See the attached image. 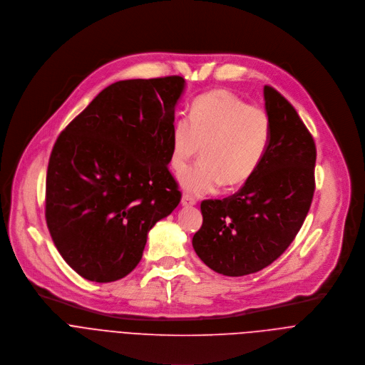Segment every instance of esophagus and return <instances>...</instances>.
Returning a JSON list of instances; mask_svg holds the SVG:
<instances>
[{"label": "esophagus", "mask_w": 365, "mask_h": 365, "mask_svg": "<svg viewBox=\"0 0 365 365\" xmlns=\"http://www.w3.org/2000/svg\"><path fill=\"white\" fill-rule=\"evenodd\" d=\"M181 204L182 205H195L197 204V198L191 194H182V198H181Z\"/></svg>", "instance_id": "obj_1"}]
</instances>
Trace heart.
I'll list each match as a JSON object with an SVG mask.
<instances>
[{
	"instance_id": "obj_1",
	"label": "heart",
	"mask_w": 365,
	"mask_h": 365,
	"mask_svg": "<svg viewBox=\"0 0 365 365\" xmlns=\"http://www.w3.org/2000/svg\"><path fill=\"white\" fill-rule=\"evenodd\" d=\"M270 138L272 123L264 109L227 91H211L192 102L188 119L175 122L170 163L181 174L201 151L202 161L181 177L182 187L198 195L214 192L222 184L236 188L255 175Z\"/></svg>"
}]
</instances>
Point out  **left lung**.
I'll list each match as a JSON object with an SVG mask.
<instances>
[{"label":"left lung","instance_id":"left-lung-1","mask_svg":"<svg viewBox=\"0 0 365 365\" xmlns=\"http://www.w3.org/2000/svg\"><path fill=\"white\" fill-rule=\"evenodd\" d=\"M272 123L269 150L245 185L223 200L201 202L202 226L192 237L214 272L245 276L273 263L294 242L315 191L317 147L295 108L264 86Z\"/></svg>","mask_w":365,"mask_h":365}]
</instances>
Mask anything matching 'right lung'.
<instances>
[{
  "instance_id": "1",
  "label": "right lung",
  "mask_w": 365,
  "mask_h": 365,
  "mask_svg": "<svg viewBox=\"0 0 365 365\" xmlns=\"http://www.w3.org/2000/svg\"><path fill=\"white\" fill-rule=\"evenodd\" d=\"M181 76L112 83L58 135L46 222L61 257L106 283L130 273L148 232L181 201L168 170Z\"/></svg>"
}]
</instances>
